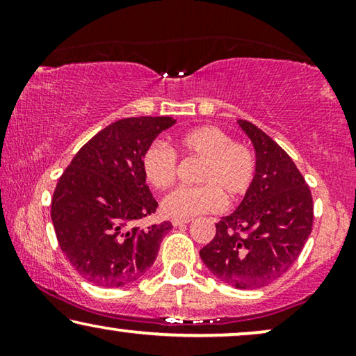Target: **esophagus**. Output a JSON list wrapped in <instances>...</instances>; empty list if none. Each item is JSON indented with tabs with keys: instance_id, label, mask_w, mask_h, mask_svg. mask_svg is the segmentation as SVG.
<instances>
[{
	"instance_id": "esophagus-1",
	"label": "esophagus",
	"mask_w": 356,
	"mask_h": 356,
	"mask_svg": "<svg viewBox=\"0 0 356 356\" xmlns=\"http://www.w3.org/2000/svg\"><path fill=\"white\" fill-rule=\"evenodd\" d=\"M189 222H191V220H189V218H172V225H173V227L188 225Z\"/></svg>"
}]
</instances>
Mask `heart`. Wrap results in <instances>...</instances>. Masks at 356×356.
I'll return each instance as SVG.
<instances>
[{
	"label": "heart",
	"instance_id": "heart-1",
	"mask_svg": "<svg viewBox=\"0 0 356 356\" xmlns=\"http://www.w3.org/2000/svg\"><path fill=\"white\" fill-rule=\"evenodd\" d=\"M184 154L202 159L199 172L201 186H181L168 193L162 201L167 217L191 218L216 212L223 207V194L238 199L246 194L254 179V155L246 145L233 143L217 126H199L177 139ZM145 181L155 189H165L177 178V155L163 143L150 144L143 155Z\"/></svg>",
	"mask_w": 356,
	"mask_h": 356
}]
</instances>
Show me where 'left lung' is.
<instances>
[{
  "mask_svg": "<svg viewBox=\"0 0 356 356\" xmlns=\"http://www.w3.org/2000/svg\"><path fill=\"white\" fill-rule=\"evenodd\" d=\"M236 123L254 147V179L199 254L223 284L252 290L272 284L298 259L313 228V197L279 144L250 121Z\"/></svg>",
  "mask_w": 356,
  "mask_h": 356,
  "instance_id": "obj_1",
  "label": "left lung"
}]
</instances>
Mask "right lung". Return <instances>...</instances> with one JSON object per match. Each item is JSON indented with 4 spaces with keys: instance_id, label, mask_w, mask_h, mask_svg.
Segmentation results:
<instances>
[{
    "instance_id": "add662e5",
    "label": "right lung",
    "mask_w": 356,
    "mask_h": 356,
    "mask_svg": "<svg viewBox=\"0 0 356 356\" xmlns=\"http://www.w3.org/2000/svg\"><path fill=\"white\" fill-rule=\"evenodd\" d=\"M172 116H138L106 126L71 160L51 199L58 245L77 274L99 286L128 285L159 254L172 223L140 228L157 209L143 173V155Z\"/></svg>"
}]
</instances>
